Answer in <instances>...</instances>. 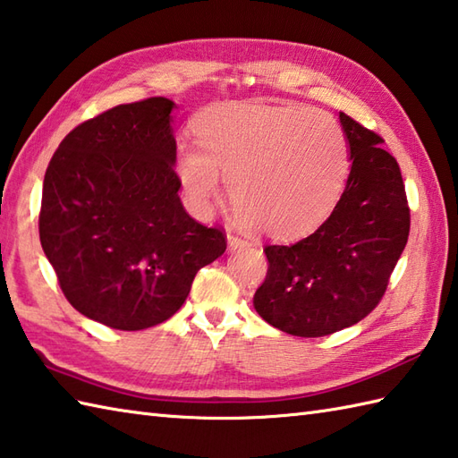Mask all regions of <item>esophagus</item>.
Instances as JSON below:
<instances>
[{"mask_svg":"<svg viewBox=\"0 0 458 458\" xmlns=\"http://www.w3.org/2000/svg\"><path fill=\"white\" fill-rule=\"evenodd\" d=\"M227 247H229V250H241V249H245V247H249V242L245 241V239H241V237H237V235H227Z\"/></svg>","mask_w":458,"mask_h":458,"instance_id":"obj_1","label":"esophagus"}]
</instances>
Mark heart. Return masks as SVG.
Wrapping results in <instances>:
<instances>
[{"mask_svg": "<svg viewBox=\"0 0 458 458\" xmlns=\"http://www.w3.org/2000/svg\"><path fill=\"white\" fill-rule=\"evenodd\" d=\"M198 146L182 144L175 175L198 216H208L227 180L247 225L275 239L308 235L328 217L348 174L340 124L301 106L225 105L195 124Z\"/></svg>", "mask_w": 458, "mask_h": 458, "instance_id": "b5f03b06", "label": "heart"}]
</instances>
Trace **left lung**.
I'll return each instance as SVG.
<instances>
[{"instance_id": "obj_1", "label": "left lung", "mask_w": 458, "mask_h": 458, "mask_svg": "<svg viewBox=\"0 0 458 458\" xmlns=\"http://www.w3.org/2000/svg\"><path fill=\"white\" fill-rule=\"evenodd\" d=\"M350 175L330 217L294 245H267L268 270L253 304L286 334L318 338L376 308L409 237L403 177L384 140L340 112Z\"/></svg>"}]
</instances>
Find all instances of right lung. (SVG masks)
Listing matches in <instances>:
<instances>
[{"mask_svg":"<svg viewBox=\"0 0 458 458\" xmlns=\"http://www.w3.org/2000/svg\"><path fill=\"white\" fill-rule=\"evenodd\" d=\"M174 106L154 97L102 112L64 136L45 172V257L67 301L116 330L170 318L227 249L177 195Z\"/></svg>","mask_w":458,"mask_h":458,"instance_id":"obj_1","label":"right lung"}]
</instances>
